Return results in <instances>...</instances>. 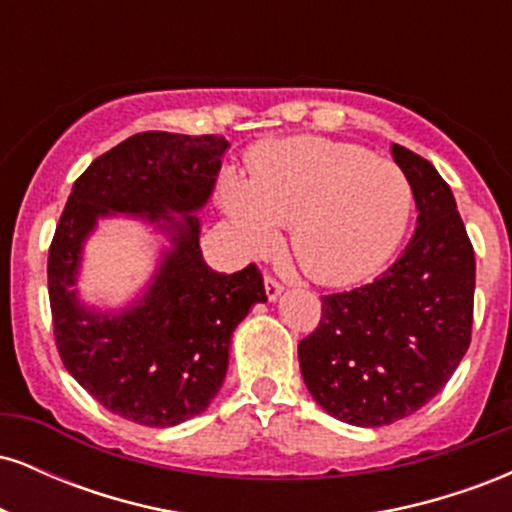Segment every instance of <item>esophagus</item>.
I'll return each mask as SVG.
<instances>
[{
	"instance_id": "esophagus-1",
	"label": "esophagus",
	"mask_w": 512,
	"mask_h": 512,
	"mask_svg": "<svg viewBox=\"0 0 512 512\" xmlns=\"http://www.w3.org/2000/svg\"><path fill=\"white\" fill-rule=\"evenodd\" d=\"M264 289H267L269 301H276V298L281 296V291H284V286H281L272 274H267V276H264Z\"/></svg>"
}]
</instances>
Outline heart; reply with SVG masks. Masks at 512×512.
Instances as JSON below:
<instances>
[{
    "mask_svg": "<svg viewBox=\"0 0 512 512\" xmlns=\"http://www.w3.org/2000/svg\"><path fill=\"white\" fill-rule=\"evenodd\" d=\"M228 211L252 248L289 226L305 274L344 286L390 260L409 221L411 185L397 163L361 146L293 137L257 151L250 178L228 187Z\"/></svg>",
    "mask_w": 512,
    "mask_h": 512,
    "instance_id": "heart-1",
    "label": "heart"
}]
</instances>
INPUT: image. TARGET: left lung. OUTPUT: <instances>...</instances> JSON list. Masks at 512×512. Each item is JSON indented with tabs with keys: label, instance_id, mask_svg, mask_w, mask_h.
I'll use <instances>...</instances> for the list:
<instances>
[{
	"label": "left lung",
	"instance_id": "left-lung-1",
	"mask_svg": "<svg viewBox=\"0 0 512 512\" xmlns=\"http://www.w3.org/2000/svg\"><path fill=\"white\" fill-rule=\"evenodd\" d=\"M416 202V231L390 269L361 289L322 296L298 344L305 387L344 424L378 428L443 390L472 342L474 248L438 170L392 144Z\"/></svg>",
	"mask_w": 512,
	"mask_h": 512
}]
</instances>
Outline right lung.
Masks as SVG:
<instances>
[{
    "label": "right lung",
    "mask_w": 512,
    "mask_h": 512,
    "mask_svg": "<svg viewBox=\"0 0 512 512\" xmlns=\"http://www.w3.org/2000/svg\"><path fill=\"white\" fill-rule=\"evenodd\" d=\"M226 149L219 134H134L79 175L57 223L48 255L57 351L88 395L134 424L166 428L202 414L226 378L233 330L267 301L255 264L214 272L199 248L190 211L207 204ZM117 210L156 222L174 248L137 304L98 314L73 284L87 233Z\"/></svg>",
    "instance_id": "obj_1"
}]
</instances>
